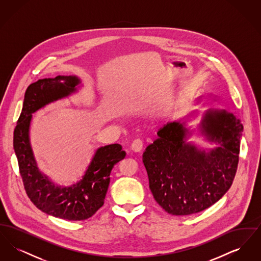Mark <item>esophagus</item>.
<instances>
[{"label": "esophagus", "mask_w": 261, "mask_h": 261, "mask_svg": "<svg viewBox=\"0 0 261 261\" xmlns=\"http://www.w3.org/2000/svg\"><path fill=\"white\" fill-rule=\"evenodd\" d=\"M131 149L135 152H140L143 149V142L140 139H136L131 144Z\"/></svg>", "instance_id": "34e87169"}]
</instances>
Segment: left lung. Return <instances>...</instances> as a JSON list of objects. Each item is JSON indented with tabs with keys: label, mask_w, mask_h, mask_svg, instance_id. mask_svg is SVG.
<instances>
[{
	"label": "left lung",
	"mask_w": 261,
	"mask_h": 261,
	"mask_svg": "<svg viewBox=\"0 0 261 261\" xmlns=\"http://www.w3.org/2000/svg\"><path fill=\"white\" fill-rule=\"evenodd\" d=\"M199 130L207 141L219 146L205 151L187 143L192 131L185 121L179 120L161 128L159 138L143 153L152 196L172 215L208 208L223 197L236 175L244 130L241 120L225 110L210 109Z\"/></svg>",
	"instance_id": "1"
}]
</instances>
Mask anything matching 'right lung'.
Here are the masks:
<instances>
[{
  "label": "right lung",
  "mask_w": 261,
  "mask_h": 261,
  "mask_svg": "<svg viewBox=\"0 0 261 261\" xmlns=\"http://www.w3.org/2000/svg\"><path fill=\"white\" fill-rule=\"evenodd\" d=\"M80 83V79L73 75H59L30 84L13 132V149L27 196L40 211L70 221L88 219L103 205L112 168L126 155L119 144L100 147L82 179L69 187L56 186L40 172L29 138L32 113L75 93Z\"/></svg>",
  "instance_id": "right-lung-1"
}]
</instances>
